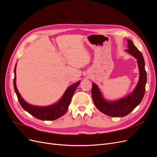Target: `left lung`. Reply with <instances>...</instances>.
I'll return each mask as SVG.
<instances>
[{"mask_svg":"<svg viewBox=\"0 0 157 157\" xmlns=\"http://www.w3.org/2000/svg\"><path fill=\"white\" fill-rule=\"evenodd\" d=\"M127 41L128 49L125 51L137 59L140 71L138 82L134 90L124 98L114 101H109L104 98L98 85L92 83V96L95 106L101 113L113 117H123L128 115L141 103L145 92L147 73L144 56L132 40L127 39Z\"/></svg>","mask_w":157,"mask_h":157,"instance_id":"obj_1","label":"left lung"}]
</instances>
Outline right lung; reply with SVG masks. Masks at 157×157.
<instances>
[{
    "label": "right lung",
    "instance_id": "add662e5",
    "mask_svg": "<svg viewBox=\"0 0 157 157\" xmlns=\"http://www.w3.org/2000/svg\"><path fill=\"white\" fill-rule=\"evenodd\" d=\"M16 65L17 63L15 65V68H14L13 87L17 95L18 101L20 102L22 108L33 117L42 121H54L64 115L68 110L71 98H72L76 89L77 88L78 86L80 84V81H78L69 86L65 90L63 95L59 99L58 102L47 106L32 105L31 104L27 103L23 99L17 88L16 83Z\"/></svg>",
    "mask_w": 157,
    "mask_h": 157
}]
</instances>
